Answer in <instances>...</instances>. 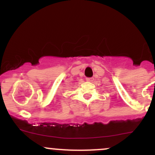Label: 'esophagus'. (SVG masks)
<instances>
[{
    "label": "esophagus",
    "mask_w": 155,
    "mask_h": 155,
    "mask_svg": "<svg viewBox=\"0 0 155 155\" xmlns=\"http://www.w3.org/2000/svg\"><path fill=\"white\" fill-rule=\"evenodd\" d=\"M86 81H87V82H91V81H93V78H86Z\"/></svg>",
    "instance_id": "obj_1"
}]
</instances>
